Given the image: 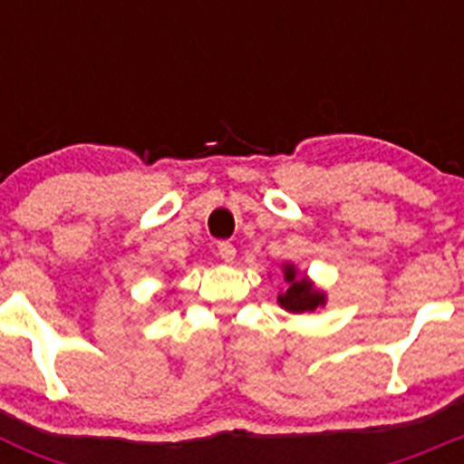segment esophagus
I'll use <instances>...</instances> for the list:
<instances>
[{"mask_svg": "<svg viewBox=\"0 0 464 464\" xmlns=\"http://www.w3.org/2000/svg\"><path fill=\"white\" fill-rule=\"evenodd\" d=\"M218 256L223 257L225 262H235L237 248L232 244H229V241H220V244H218Z\"/></svg>", "mask_w": 464, "mask_h": 464, "instance_id": "34e87169", "label": "esophagus"}]
</instances>
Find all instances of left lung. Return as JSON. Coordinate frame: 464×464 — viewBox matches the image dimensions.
Returning a JSON list of instances; mask_svg holds the SVG:
<instances>
[{"instance_id":"1","label":"left lung","mask_w":464,"mask_h":464,"mask_svg":"<svg viewBox=\"0 0 464 464\" xmlns=\"http://www.w3.org/2000/svg\"><path fill=\"white\" fill-rule=\"evenodd\" d=\"M283 274H285V281L290 283V288L278 295V302H281L283 309L304 314V311H314L315 306L325 304V295L318 293L304 276H297L293 265H285Z\"/></svg>"}]
</instances>
